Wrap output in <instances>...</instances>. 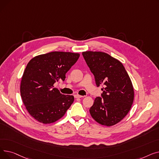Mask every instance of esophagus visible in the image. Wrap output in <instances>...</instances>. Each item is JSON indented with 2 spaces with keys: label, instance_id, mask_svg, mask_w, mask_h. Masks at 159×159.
<instances>
[{
  "label": "esophagus",
  "instance_id": "esophagus-1",
  "mask_svg": "<svg viewBox=\"0 0 159 159\" xmlns=\"http://www.w3.org/2000/svg\"><path fill=\"white\" fill-rule=\"evenodd\" d=\"M74 97H75V98H82V97H83V96H82V95H78V94L75 95H74Z\"/></svg>",
  "mask_w": 159,
  "mask_h": 159
}]
</instances>
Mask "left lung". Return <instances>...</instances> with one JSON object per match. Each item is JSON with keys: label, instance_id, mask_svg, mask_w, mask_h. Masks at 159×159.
Instances as JSON below:
<instances>
[{"label": "left lung", "instance_id": "1", "mask_svg": "<svg viewBox=\"0 0 159 159\" xmlns=\"http://www.w3.org/2000/svg\"><path fill=\"white\" fill-rule=\"evenodd\" d=\"M82 55L97 86H104L102 97L95 98L89 113L98 123L113 126L126 116L133 104L134 91L131 79L123 64L107 53L85 52Z\"/></svg>", "mask_w": 159, "mask_h": 159}]
</instances>
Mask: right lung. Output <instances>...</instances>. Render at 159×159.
Listing matches in <instances>:
<instances>
[{"label": "right lung", "mask_w": 159, "mask_h": 159, "mask_svg": "<svg viewBox=\"0 0 159 159\" xmlns=\"http://www.w3.org/2000/svg\"><path fill=\"white\" fill-rule=\"evenodd\" d=\"M79 53L53 52L40 55L28 62L23 73L20 95L26 110L35 120L53 123L62 118L74 101L53 85L64 81L66 73L77 61Z\"/></svg>", "instance_id": "obj_1"}]
</instances>
